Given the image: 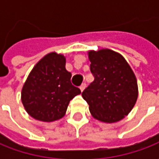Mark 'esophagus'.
Wrapping results in <instances>:
<instances>
[{
    "mask_svg": "<svg viewBox=\"0 0 159 159\" xmlns=\"http://www.w3.org/2000/svg\"><path fill=\"white\" fill-rule=\"evenodd\" d=\"M86 87H87V84H86V83H82V84H81V86L80 87V89L81 90V92H82L84 89H86Z\"/></svg>",
    "mask_w": 159,
    "mask_h": 159,
    "instance_id": "1",
    "label": "esophagus"
}]
</instances>
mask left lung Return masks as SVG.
<instances>
[{"label": "left lung", "mask_w": 159, "mask_h": 159, "mask_svg": "<svg viewBox=\"0 0 159 159\" xmlns=\"http://www.w3.org/2000/svg\"><path fill=\"white\" fill-rule=\"evenodd\" d=\"M94 81L82 92L91 115L105 123L119 121L134 108L138 97L137 80L128 63L111 49L89 51Z\"/></svg>", "instance_id": "1"}]
</instances>
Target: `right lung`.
Listing matches in <instances>:
<instances>
[{"mask_svg": "<svg viewBox=\"0 0 159 159\" xmlns=\"http://www.w3.org/2000/svg\"><path fill=\"white\" fill-rule=\"evenodd\" d=\"M65 57L49 53L35 64L21 93L23 105L34 119L52 122L65 115L70 101L81 93L70 83L71 73L65 69Z\"/></svg>", "mask_w": 159, "mask_h": 159, "instance_id": "1", "label": "right lung"}]
</instances>
